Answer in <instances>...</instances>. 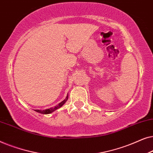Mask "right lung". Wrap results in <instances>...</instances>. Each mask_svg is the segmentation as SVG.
<instances>
[{"label": "right lung", "mask_w": 153, "mask_h": 153, "mask_svg": "<svg viewBox=\"0 0 153 153\" xmlns=\"http://www.w3.org/2000/svg\"><path fill=\"white\" fill-rule=\"evenodd\" d=\"M68 95H67L66 98L63 100V101L61 102H60V103L58 104L57 106H54V107L48 108V109H45V110H38V109H36V110H35V111H36V112H38V113H39V114H51V113L53 112L54 111H56V109H58V108H59L61 107V106H62V105H63V104L67 102V100H68Z\"/></svg>", "instance_id": "obj_1"}]
</instances>
